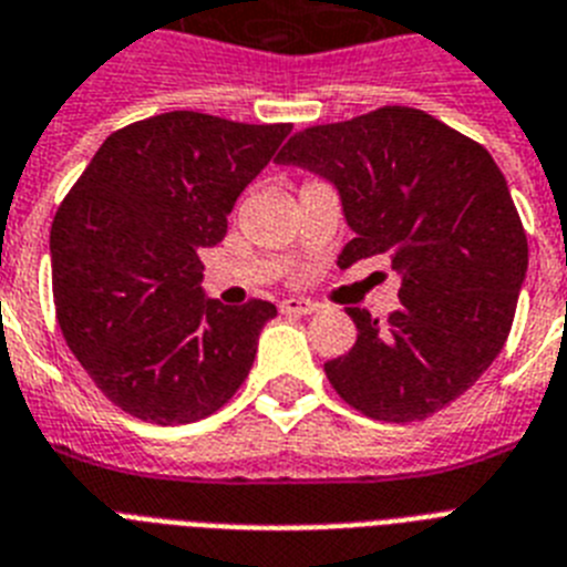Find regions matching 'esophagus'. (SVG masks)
<instances>
[{"label":"esophagus","instance_id":"34e87169","mask_svg":"<svg viewBox=\"0 0 567 567\" xmlns=\"http://www.w3.org/2000/svg\"><path fill=\"white\" fill-rule=\"evenodd\" d=\"M279 311H282V315H315L317 302L306 297H288L279 302Z\"/></svg>","mask_w":567,"mask_h":567}]
</instances>
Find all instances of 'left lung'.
I'll list each match as a JSON object with an SVG mask.
<instances>
[{"label":"left lung","instance_id":"obj_1","mask_svg":"<svg viewBox=\"0 0 567 567\" xmlns=\"http://www.w3.org/2000/svg\"><path fill=\"white\" fill-rule=\"evenodd\" d=\"M276 159L338 188L355 233L340 268L390 256L402 276L384 326L349 308L358 340L326 363L331 388L381 422L443 411L504 349L527 276V236L489 151L425 110L379 107L299 131Z\"/></svg>","mask_w":567,"mask_h":567}]
</instances>
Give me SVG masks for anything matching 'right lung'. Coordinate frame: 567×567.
Listing matches in <instances>:
<instances>
[{
    "label": "right lung",
    "mask_w": 567,
    "mask_h": 567,
    "mask_svg": "<svg viewBox=\"0 0 567 567\" xmlns=\"http://www.w3.org/2000/svg\"><path fill=\"white\" fill-rule=\"evenodd\" d=\"M291 124L174 110L110 133L52 224L58 323L95 388L156 425L236 395L274 302L220 306L197 252L227 236L238 195Z\"/></svg>",
    "instance_id": "right-lung-1"
}]
</instances>
